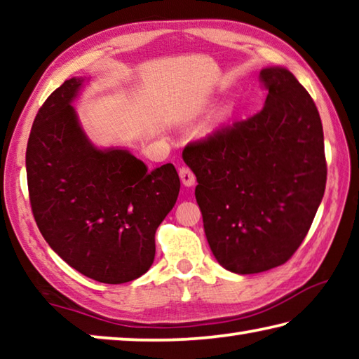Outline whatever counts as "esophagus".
I'll list each match as a JSON object with an SVG mask.
<instances>
[{
	"instance_id": "34e87169",
	"label": "esophagus",
	"mask_w": 359,
	"mask_h": 359,
	"mask_svg": "<svg viewBox=\"0 0 359 359\" xmlns=\"http://www.w3.org/2000/svg\"><path fill=\"white\" fill-rule=\"evenodd\" d=\"M179 175H180L182 184H184L185 187H193L194 182H196V177H194L191 169H188V168H182L179 171Z\"/></svg>"
}]
</instances>
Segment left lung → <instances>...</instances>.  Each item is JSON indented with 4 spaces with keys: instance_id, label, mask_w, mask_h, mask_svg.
<instances>
[{
    "instance_id": "1",
    "label": "left lung",
    "mask_w": 359,
    "mask_h": 359,
    "mask_svg": "<svg viewBox=\"0 0 359 359\" xmlns=\"http://www.w3.org/2000/svg\"><path fill=\"white\" fill-rule=\"evenodd\" d=\"M264 107L190 142L184 161L215 259L234 274H258L293 257L326 187L320 114L287 68L261 69Z\"/></svg>"
}]
</instances>
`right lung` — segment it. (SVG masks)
Returning a JSON list of instances; mask_svg holds the SVG:
<instances>
[{
	"instance_id": "right-lung-1",
	"label": "right lung",
	"mask_w": 359,
	"mask_h": 359,
	"mask_svg": "<svg viewBox=\"0 0 359 359\" xmlns=\"http://www.w3.org/2000/svg\"><path fill=\"white\" fill-rule=\"evenodd\" d=\"M88 77L48 96L27 145L34 220L47 244L85 277L125 283L155 259V233L180 190L175 168L154 171L125 147L102 149L85 135L72 102Z\"/></svg>"
}]
</instances>
